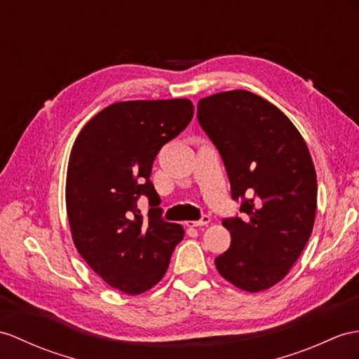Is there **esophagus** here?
Instances as JSON below:
<instances>
[{
	"instance_id": "34e87169",
	"label": "esophagus",
	"mask_w": 359,
	"mask_h": 359,
	"mask_svg": "<svg viewBox=\"0 0 359 359\" xmlns=\"http://www.w3.org/2000/svg\"><path fill=\"white\" fill-rule=\"evenodd\" d=\"M208 222H210V216L204 215L199 221H187L186 225L187 226H204V225H208Z\"/></svg>"
}]
</instances>
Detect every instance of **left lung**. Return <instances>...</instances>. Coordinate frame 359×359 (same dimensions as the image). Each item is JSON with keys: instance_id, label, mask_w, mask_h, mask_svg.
Returning a JSON list of instances; mask_svg holds the SVG:
<instances>
[{"instance_id": "1", "label": "left lung", "mask_w": 359, "mask_h": 359, "mask_svg": "<svg viewBox=\"0 0 359 359\" xmlns=\"http://www.w3.org/2000/svg\"><path fill=\"white\" fill-rule=\"evenodd\" d=\"M198 121L219 151L242 217L222 225L231 245L215 259L226 282L247 292L285 278L309 241L317 173L299 129L273 103L245 90L198 102Z\"/></svg>"}]
</instances>
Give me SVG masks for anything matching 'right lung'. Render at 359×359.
Masks as SVG:
<instances>
[{
    "label": "right lung",
    "mask_w": 359,
    "mask_h": 359,
    "mask_svg": "<svg viewBox=\"0 0 359 359\" xmlns=\"http://www.w3.org/2000/svg\"><path fill=\"white\" fill-rule=\"evenodd\" d=\"M194 111L189 99L112 103L76 138L65 186L69 230L79 255L114 290L149 291L184 238L180 224L161 219L149 178L156 154L187 128ZM142 194L151 205L146 218L136 208Z\"/></svg>",
    "instance_id": "obj_1"
}]
</instances>
